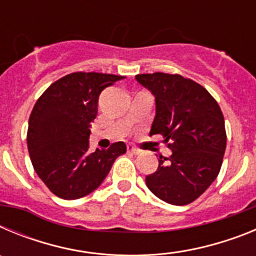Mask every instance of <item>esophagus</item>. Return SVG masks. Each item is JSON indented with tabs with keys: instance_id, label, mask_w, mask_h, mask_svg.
<instances>
[{
	"instance_id": "obj_1",
	"label": "esophagus",
	"mask_w": 256,
	"mask_h": 256,
	"mask_svg": "<svg viewBox=\"0 0 256 256\" xmlns=\"http://www.w3.org/2000/svg\"><path fill=\"white\" fill-rule=\"evenodd\" d=\"M126 150L130 151V152L134 154V155H138L140 154V150L136 146H133V144H126Z\"/></svg>"
}]
</instances>
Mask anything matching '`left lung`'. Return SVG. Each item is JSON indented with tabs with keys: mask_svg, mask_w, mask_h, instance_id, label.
<instances>
[{
	"mask_svg": "<svg viewBox=\"0 0 256 256\" xmlns=\"http://www.w3.org/2000/svg\"><path fill=\"white\" fill-rule=\"evenodd\" d=\"M136 80L155 97L150 134H162L172 150L160 156L158 170L146 177L156 198L187 205L218 177L227 136L218 102L202 86L178 74H138Z\"/></svg>",
	"mask_w": 256,
	"mask_h": 256,
	"instance_id": "1",
	"label": "left lung"
}]
</instances>
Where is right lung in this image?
<instances>
[{
	"mask_svg": "<svg viewBox=\"0 0 256 256\" xmlns=\"http://www.w3.org/2000/svg\"><path fill=\"white\" fill-rule=\"evenodd\" d=\"M124 76L102 73H72L52 83L36 102L29 116L28 151L38 177L52 194L76 200L91 194L108 174L124 142L108 150L90 151L91 123L98 97Z\"/></svg>",
	"mask_w": 256,
	"mask_h": 256,
	"instance_id": "obj_1",
	"label": "right lung"
}]
</instances>
